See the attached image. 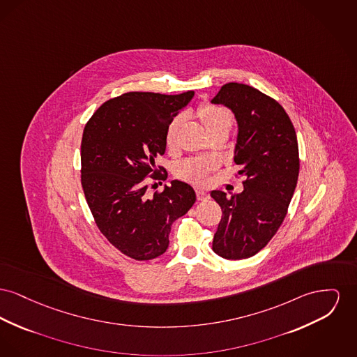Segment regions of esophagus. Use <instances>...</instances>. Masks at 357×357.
<instances>
[{"mask_svg":"<svg viewBox=\"0 0 357 357\" xmlns=\"http://www.w3.org/2000/svg\"><path fill=\"white\" fill-rule=\"evenodd\" d=\"M195 194H197V198L199 201H205V199H209V192L208 190L202 189V188H197L195 189Z\"/></svg>","mask_w":357,"mask_h":357,"instance_id":"34e87169","label":"esophagus"}]
</instances>
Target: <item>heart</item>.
<instances>
[{
    "mask_svg": "<svg viewBox=\"0 0 357 357\" xmlns=\"http://www.w3.org/2000/svg\"><path fill=\"white\" fill-rule=\"evenodd\" d=\"M198 116L205 128L208 129V132L218 128H231V120H233L231 113L228 109L222 106L211 105V104L201 106L198 110ZM182 121H183V117L176 116L168 123L166 128L165 139H166V147L169 151L176 147L178 132L181 129ZM214 167H215V163L211 159H189V160L181 162L176 166V175L181 179L189 181L192 183H202L205 182L210 171Z\"/></svg>",
    "mask_w": 357,
    "mask_h": 357,
    "instance_id": "b5f03b06",
    "label": "heart"
}]
</instances>
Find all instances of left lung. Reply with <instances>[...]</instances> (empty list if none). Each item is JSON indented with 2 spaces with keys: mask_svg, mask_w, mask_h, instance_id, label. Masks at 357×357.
I'll list each match as a JSON object with an SVG mask.
<instances>
[{
  "mask_svg": "<svg viewBox=\"0 0 357 357\" xmlns=\"http://www.w3.org/2000/svg\"><path fill=\"white\" fill-rule=\"evenodd\" d=\"M211 104L234 114L233 158L245 176L240 194L210 192L222 209L211 248L228 260L248 259L268 244L286 217L299 174L296 133L284 109L248 84H224Z\"/></svg>",
  "mask_w": 357,
  "mask_h": 357,
  "instance_id": "left-lung-1",
  "label": "left lung"
}]
</instances>
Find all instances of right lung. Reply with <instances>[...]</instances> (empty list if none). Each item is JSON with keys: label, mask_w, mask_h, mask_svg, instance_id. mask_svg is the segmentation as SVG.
I'll list each match as a JSON object with an SVG mask.
<instances>
[{"label": "right lung", "mask_w": 357, "mask_h": 357, "mask_svg": "<svg viewBox=\"0 0 357 357\" xmlns=\"http://www.w3.org/2000/svg\"><path fill=\"white\" fill-rule=\"evenodd\" d=\"M192 97L194 91L126 93L100 106L84 126L81 178L87 205L109 243L135 260L167 251L172 222L197 199L194 189L176 179L148 195L146 181L149 174L166 178L155 165L166 152V128Z\"/></svg>", "instance_id": "add662e5"}]
</instances>
